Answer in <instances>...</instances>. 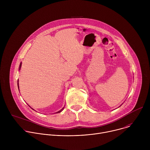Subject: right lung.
I'll use <instances>...</instances> for the list:
<instances>
[{
	"label": "right lung",
	"instance_id": "1",
	"mask_svg": "<svg viewBox=\"0 0 150 150\" xmlns=\"http://www.w3.org/2000/svg\"><path fill=\"white\" fill-rule=\"evenodd\" d=\"M21 65H22V63L21 62V63H20V65H19V70H20V69H21ZM18 88H19V86H18ZM33 110H34L33 109H32ZM64 109V108H63L60 110H59V112H56V113H60V112H61Z\"/></svg>",
	"mask_w": 150,
	"mask_h": 150
}]
</instances>
